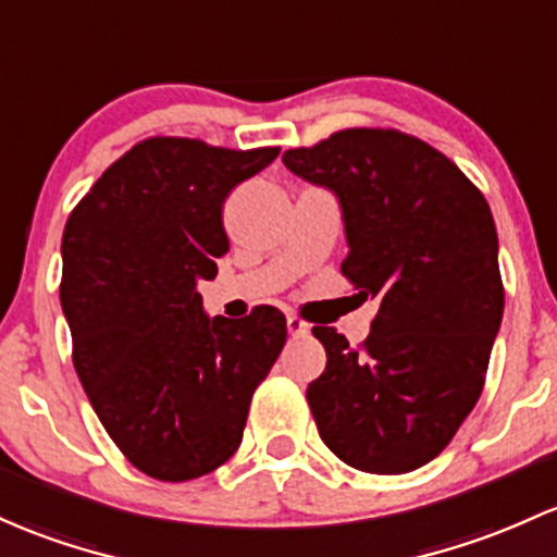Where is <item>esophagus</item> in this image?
I'll return each mask as SVG.
<instances>
[{
    "instance_id": "esophagus-1",
    "label": "esophagus",
    "mask_w": 557,
    "mask_h": 557,
    "mask_svg": "<svg viewBox=\"0 0 557 557\" xmlns=\"http://www.w3.org/2000/svg\"><path fill=\"white\" fill-rule=\"evenodd\" d=\"M288 333L293 335V338H301V335L309 333V325L301 320V317L288 314Z\"/></svg>"
}]
</instances>
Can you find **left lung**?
Masks as SVG:
<instances>
[{
	"label": "left lung",
	"instance_id": "obj_1",
	"mask_svg": "<svg viewBox=\"0 0 557 557\" xmlns=\"http://www.w3.org/2000/svg\"><path fill=\"white\" fill-rule=\"evenodd\" d=\"M283 163L333 189L341 272L359 298H377L359 348L311 330L327 351L307 388L317 431L346 466L409 473L442 455L484 388L505 309L492 211L444 152L396 129L335 132Z\"/></svg>",
	"mask_w": 557,
	"mask_h": 557
}]
</instances>
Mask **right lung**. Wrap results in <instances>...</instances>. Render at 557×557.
<instances>
[{
    "label": "right lung",
    "instance_id": "obj_1",
    "mask_svg": "<svg viewBox=\"0 0 557 557\" xmlns=\"http://www.w3.org/2000/svg\"><path fill=\"white\" fill-rule=\"evenodd\" d=\"M277 152L143 139L65 224L60 304L73 368L108 436L150 479L189 481L224 466L285 346L283 311L211 320L198 293L230 250L224 198Z\"/></svg>",
    "mask_w": 557,
    "mask_h": 557
}]
</instances>
